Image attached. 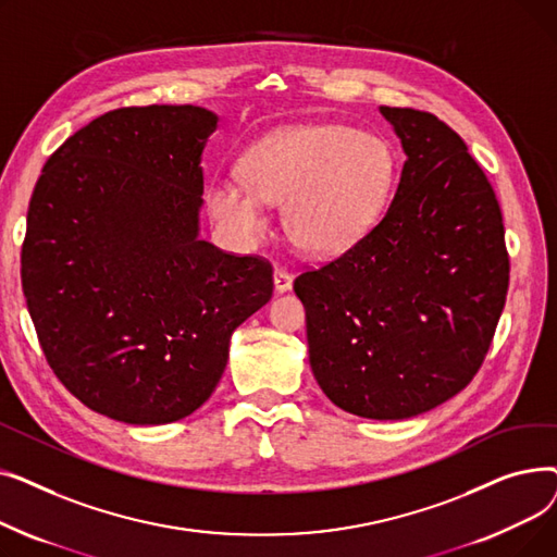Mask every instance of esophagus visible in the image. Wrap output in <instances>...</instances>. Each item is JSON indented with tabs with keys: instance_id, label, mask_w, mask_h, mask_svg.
Returning <instances> with one entry per match:
<instances>
[{
	"instance_id": "1",
	"label": "esophagus",
	"mask_w": 557,
	"mask_h": 557,
	"mask_svg": "<svg viewBox=\"0 0 557 557\" xmlns=\"http://www.w3.org/2000/svg\"><path fill=\"white\" fill-rule=\"evenodd\" d=\"M273 282H275V290H277V294H284V290H288L290 286H294V275L286 273L284 269H275Z\"/></svg>"
}]
</instances>
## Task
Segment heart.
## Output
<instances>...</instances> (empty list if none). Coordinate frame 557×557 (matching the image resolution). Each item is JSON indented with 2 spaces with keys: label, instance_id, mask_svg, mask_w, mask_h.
Returning <instances> with one entry per match:
<instances>
[{
  "label": "heart",
  "instance_id": "b5f03b06",
  "mask_svg": "<svg viewBox=\"0 0 557 557\" xmlns=\"http://www.w3.org/2000/svg\"><path fill=\"white\" fill-rule=\"evenodd\" d=\"M242 175L212 178L205 202L237 244L267 230V202H284L286 237L315 257L352 248L382 214L393 187L388 141L341 124L286 126L257 139L242 158Z\"/></svg>",
  "mask_w": 557,
  "mask_h": 557
}]
</instances>
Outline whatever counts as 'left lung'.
<instances>
[{
	"mask_svg": "<svg viewBox=\"0 0 557 557\" xmlns=\"http://www.w3.org/2000/svg\"><path fill=\"white\" fill-rule=\"evenodd\" d=\"M379 110L406 153L391 208L294 290L323 393L352 416L404 420L472 382L506 305L510 261L499 200L460 135L431 112Z\"/></svg>",
	"mask_w": 557,
	"mask_h": 557,
	"instance_id": "8db88e82",
	"label": "left lung"
}]
</instances>
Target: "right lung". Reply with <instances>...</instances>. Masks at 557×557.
Listing matches in <instances>:
<instances>
[{
  "mask_svg": "<svg viewBox=\"0 0 557 557\" xmlns=\"http://www.w3.org/2000/svg\"><path fill=\"white\" fill-rule=\"evenodd\" d=\"M216 122L198 106L110 110L58 146L28 202L22 290L47 363L116 422L191 416L273 296L271 261L198 239Z\"/></svg>",
  "mask_w": 557,
  "mask_h": 557,
  "instance_id": "1",
  "label": "right lung"
}]
</instances>
